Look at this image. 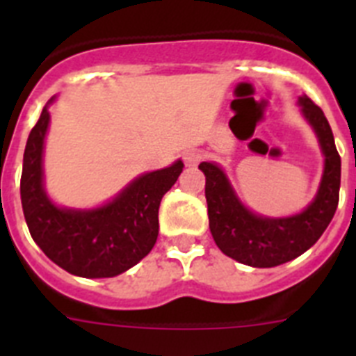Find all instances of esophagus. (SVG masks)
<instances>
[{"mask_svg":"<svg viewBox=\"0 0 356 356\" xmlns=\"http://www.w3.org/2000/svg\"><path fill=\"white\" fill-rule=\"evenodd\" d=\"M201 156H203V153H201L200 149H191V151H187V153H185L184 160H185V163H187L188 168H194V165H197V163H200Z\"/></svg>","mask_w":356,"mask_h":356,"instance_id":"obj_1","label":"esophagus"}]
</instances>
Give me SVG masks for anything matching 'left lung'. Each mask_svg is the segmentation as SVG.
Returning a JSON list of instances; mask_svg holds the SVG:
<instances>
[{
    "instance_id": "left-lung-1",
    "label": "left lung",
    "mask_w": 356,
    "mask_h": 356,
    "mask_svg": "<svg viewBox=\"0 0 356 356\" xmlns=\"http://www.w3.org/2000/svg\"><path fill=\"white\" fill-rule=\"evenodd\" d=\"M300 106L312 124L325 155V171L317 196L301 213L280 219L257 216L238 201L219 165L212 162L200 163L207 178L205 196L213 241L226 257L246 266L275 267L294 260L316 244L337 210L341 156L332 128L323 110L310 97L301 96Z\"/></svg>"
}]
</instances>
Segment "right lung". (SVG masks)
Segmentation results:
<instances>
[{"instance_id":"obj_1","label":"right lung","mask_w":356,"mask_h":356,"mask_svg":"<svg viewBox=\"0 0 356 356\" xmlns=\"http://www.w3.org/2000/svg\"><path fill=\"white\" fill-rule=\"evenodd\" d=\"M49 112L44 106L30 131L21 175V203L31 238L49 260L81 278H112L153 250L159 207L184 162L135 178L118 197L94 210L58 209L42 185V149Z\"/></svg>"}]
</instances>
